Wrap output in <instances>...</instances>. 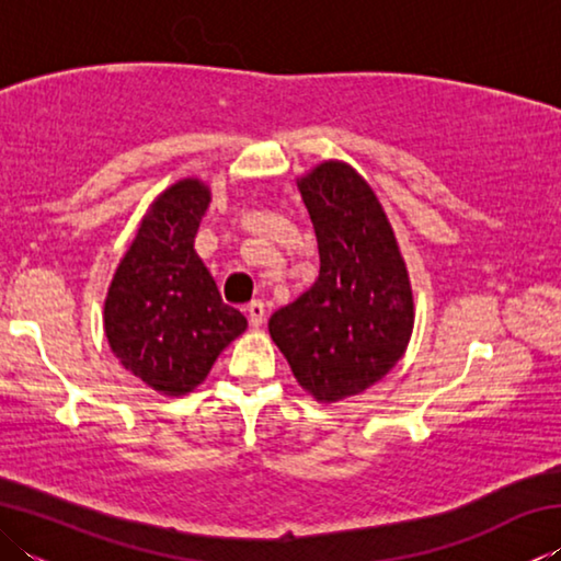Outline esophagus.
I'll use <instances>...</instances> for the list:
<instances>
[{
    "mask_svg": "<svg viewBox=\"0 0 561 561\" xmlns=\"http://www.w3.org/2000/svg\"><path fill=\"white\" fill-rule=\"evenodd\" d=\"M247 314H250V324L252 327H262L264 324V317H267L264 301L262 299H254V301L247 304Z\"/></svg>",
    "mask_w": 561,
    "mask_h": 561,
    "instance_id": "1",
    "label": "esophagus"
}]
</instances>
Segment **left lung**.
I'll use <instances>...</instances> for the list:
<instances>
[{"label": "left lung", "instance_id": "obj_1", "mask_svg": "<svg viewBox=\"0 0 561 561\" xmlns=\"http://www.w3.org/2000/svg\"><path fill=\"white\" fill-rule=\"evenodd\" d=\"M299 193L314 222L319 277L274 311L270 334L299 386L331 403L398 364L413 331V294L391 222L354 168L321 163Z\"/></svg>", "mask_w": 561, "mask_h": 561}]
</instances>
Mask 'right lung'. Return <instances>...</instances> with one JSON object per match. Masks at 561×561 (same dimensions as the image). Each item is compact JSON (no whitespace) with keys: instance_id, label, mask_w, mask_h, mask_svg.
Returning a JSON list of instances; mask_svg holds the SVG:
<instances>
[{"instance_id":"obj_1","label":"right lung","mask_w":561,"mask_h":561,"mask_svg":"<svg viewBox=\"0 0 561 561\" xmlns=\"http://www.w3.org/2000/svg\"><path fill=\"white\" fill-rule=\"evenodd\" d=\"M207 205L210 190L201 180L168 187L140 222L103 309L113 354L168 396L203 383L222 348L247 329L193 247Z\"/></svg>"}]
</instances>
